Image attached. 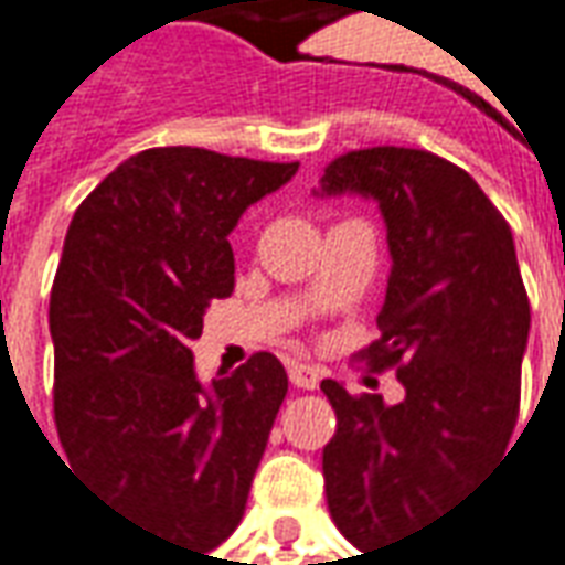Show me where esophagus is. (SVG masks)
I'll list each match as a JSON object with an SVG mask.
<instances>
[{"mask_svg": "<svg viewBox=\"0 0 565 565\" xmlns=\"http://www.w3.org/2000/svg\"><path fill=\"white\" fill-rule=\"evenodd\" d=\"M287 375H290V384H294V387L316 391L321 381V369L319 365H309V362H290V365H287Z\"/></svg>", "mask_w": 565, "mask_h": 565, "instance_id": "esophagus-1", "label": "esophagus"}]
</instances>
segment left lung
I'll return each mask as SVG.
<instances>
[{
    "mask_svg": "<svg viewBox=\"0 0 565 565\" xmlns=\"http://www.w3.org/2000/svg\"><path fill=\"white\" fill-rule=\"evenodd\" d=\"M316 193L375 200L391 249L381 338L365 356L397 365L406 397L391 406L321 381L338 416L321 454L328 510L369 551L422 532L507 454L532 309L510 224L454 162L356 149L324 168Z\"/></svg>",
    "mask_w": 565,
    "mask_h": 565,
    "instance_id": "left-lung-1",
    "label": "left lung"
}]
</instances>
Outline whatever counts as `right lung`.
I'll list each match as a JSON object with an SVG mask.
<instances>
[{
  "label": "right lung",
  "mask_w": 565,
  "mask_h": 565,
  "mask_svg": "<svg viewBox=\"0 0 565 565\" xmlns=\"http://www.w3.org/2000/svg\"><path fill=\"white\" fill-rule=\"evenodd\" d=\"M297 168L143 149L74 212L55 271V428L71 469L190 551L209 554L241 525L287 394L271 353L205 387L190 347L209 302L234 294L231 231Z\"/></svg>",
  "instance_id": "1"
}]
</instances>
